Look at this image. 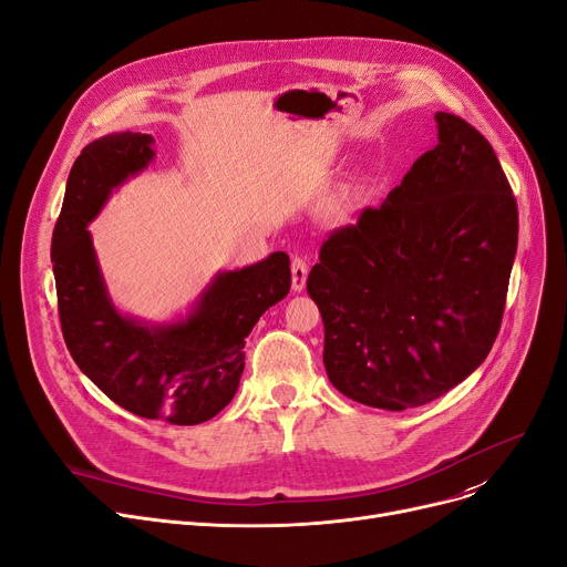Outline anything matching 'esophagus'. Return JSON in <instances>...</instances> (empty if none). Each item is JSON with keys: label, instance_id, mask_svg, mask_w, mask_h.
<instances>
[{"label": "esophagus", "instance_id": "34e87169", "mask_svg": "<svg viewBox=\"0 0 567 567\" xmlns=\"http://www.w3.org/2000/svg\"><path fill=\"white\" fill-rule=\"evenodd\" d=\"M308 280V261L301 257L291 259V289L293 291H303Z\"/></svg>", "mask_w": 567, "mask_h": 567}]
</instances>
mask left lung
Returning <instances> with one entry per match:
<instances>
[{"label":"left lung","mask_w":567,"mask_h":567,"mask_svg":"<svg viewBox=\"0 0 567 567\" xmlns=\"http://www.w3.org/2000/svg\"><path fill=\"white\" fill-rule=\"evenodd\" d=\"M439 144L359 223L323 241L308 293L336 389L402 411L449 393L498 336L517 202L492 144L436 112Z\"/></svg>","instance_id":"1"}]
</instances>
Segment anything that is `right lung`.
<instances>
[{"mask_svg":"<svg viewBox=\"0 0 567 567\" xmlns=\"http://www.w3.org/2000/svg\"><path fill=\"white\" fill-rule=\"evenodd\" d=\"M154 137L112 133L82 148L52 231L59 321L78 368L142 419L199 425L236 395L244 347L259 317L291 287L287 252L220 271L188 317L167 323L122 315L107 293L89 234L112 190L154 161Z\"/></svg>","mask_w":567,"mask_h":567,"instance_id":"add662e5","label":"right lung"}]
</instances>
